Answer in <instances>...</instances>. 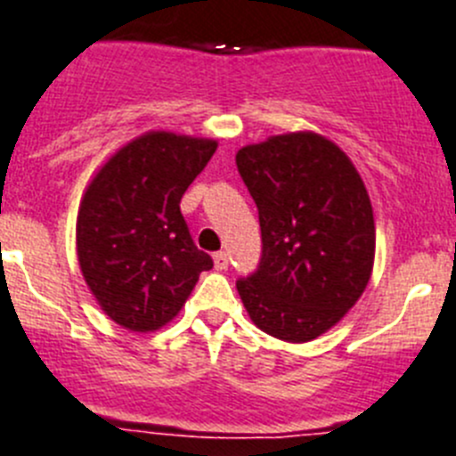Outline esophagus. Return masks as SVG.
I'll list each match as a JSON object with an SVG mask.
<instances>
[{"label": "esophagus", "mask_w": 456, "mask_h": 456, "mask_svg": "<svg viewBox=\"0 0 456 456\" xmlns=\"http://www.w3.org/2000/svg\"><path fill=\"white\" fill-rule=\"evenodd\" d=\"M213 264H216V270H227L229 268V254L216 252L213 254Z\"/></svg>", "instance_id": "34e87169"}]
</instances>
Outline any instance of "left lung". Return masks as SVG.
Listing matches in <instances>:
<instances>
[{
  "instance_id": "obj_1",
  "label": "left lung",
  "mask_w": 456,
  "mask_h": 456,
  "mask_svg": "<svg viewBox=\"0 0 456 456\" xmlns=\"http://www.w3.org/2000/svg\"><path fill=\"white\" fill-rule=\"evenodd\" d=\"M238 175L258 208L261 258L236 289L254 325L306 343L354 306L372 273L368 191L331 141L299 131L248 145Z\"/></svg>"
}]
</instances>
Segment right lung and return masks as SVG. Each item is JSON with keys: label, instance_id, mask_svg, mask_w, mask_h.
<instances>
[{"label": "right lung", "instance_id": "1", "mask_svg": "<svg viewBox=\"0 0 456 456\" xmlns=\"http://www.w3.org/2000/svg\"><path fill=\"white\" fill-rule=\"evenodd\" d=\"M216 141L151 131L122 147L86 191L77 254L102 309L131 331L170 322L213 258L192 243L183 192Z\"/></svg>", "mask_w": 456, "mask_h": 456}]
</instances>
